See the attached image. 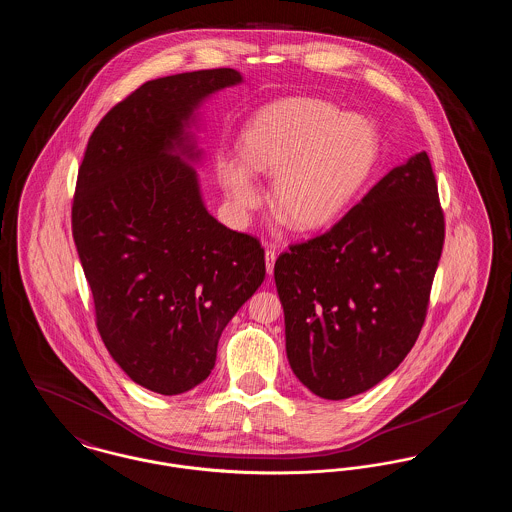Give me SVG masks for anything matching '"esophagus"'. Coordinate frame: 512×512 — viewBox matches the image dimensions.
Listing matches in <instances>:
<instances>
[{
    "instance_id": "34e87169",
    "label": "esophagus",
    "mask_w": 512,
    "mask_h": 512,
    "mask_svg": "<svg viewBox=\"0 0 512 512\" xmlns=\"http://www.w3.org/2000/svg\"><path fill=\"white\" fill-rule=\"evenodd\" d=\"M265 261H267L268 274H272L274 272V263H276V251L274 249H267L265 251Z\"/></svg>"
}]
</instances>
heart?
Segmentation results:
<instances>
[{
	"instance_id": "1",
	"label": "heart",
	"mask_w": 512,
	"mask_h": 512,
	"mask_svg": "<svg viewBox=\"0 0 512 512\" xmlns=\"http://www.w3.org/2000/svg\"><path fill=\"white\" fill-rule=\"evenodd\" d=\"M242 163L224 161L220 182L238 213L261 201L248 171L272 178L270 207L293 232L340 220L370 180L380 157L374 124L313 98L282 99L259 111L240 136Z\"/></svg>"
}]
</instances>
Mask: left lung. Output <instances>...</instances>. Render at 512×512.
Listing matches in <instances>:
<instances>
[{
	"label": "left lung",
	"mask_w": 512,
	"mask_h": 512,
	"mask_svg": "<svg viewBox=\"0 0 512 512\" xmlns=\"http://www.w3.org/2000/svg\"><path fill=\"white\" fill-rule=\"evenodd\" d=\"M445 240L426 151L391 169L328 232L274 265L293 374L340 401L374 388L418 338Z\"/></svg>",
	"instance_id": "obj_1"
}]
</instances>
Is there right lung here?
<instances>
[{
    "label": "right lung",
    "mask_w": 512,
    "mask_h": 512,
    "mask_svg": "<svg viewBox=\"0 0 512 512\" xmlns=\"http://www.w3.org/2000/svg\"><path fill=\"white\" fill-rule=\"evenodd\" d=\"M234 69L149 80L92 132L78 169L73 238L99 336L146 390L178 395L217 361L226 324L265 280L257 238L209 215L186 126Z\"/></svg>",
    "instance_id": "obj_1"
}]
</instances>
